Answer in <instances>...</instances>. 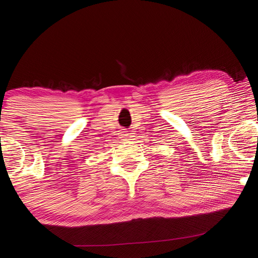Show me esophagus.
I'll return each mask as SVG.
<instances>
[{
	"label": "esophagus",
	"instance_id": "34e87169",
	"mask_svg": "<svg viewBox=\"0 0 258 258\" xmlns=\"http://www.w3.org/2000/svg\"><path fill=\"white\" fill-rule=\"evenodd\" d=\"M121 138H123V139H127V138H130V133H127V132H124L123 134H121Z\"/></svg>",
	"mask_w": 258,
	"mask_h": 258
}]
</instances>
